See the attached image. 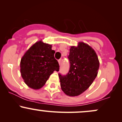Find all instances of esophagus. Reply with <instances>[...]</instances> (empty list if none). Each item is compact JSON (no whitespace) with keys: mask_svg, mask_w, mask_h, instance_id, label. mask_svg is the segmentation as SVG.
Here are the masks:
<instances>
[{"mask_svg":"<svg viewBox=\"0 0 122 122\" xmlns=\"http://www.w3.org/2000/svg\"><path fill=\"white\" fill-rule=\"evenodd\" d=\"M58 63H59V65H61V60H58Z\"/></svg>","mask_w":122,"mask_h":122,"instance_id":"1","label":"esophagus"}]
</instances>
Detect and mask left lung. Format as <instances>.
<instances>
[{
	"instance_id": "1",
	"label": "left lung",
	"mask_w": 122,
	"mask_h": 122,
	"mask_svg": "<svg viewBox=\"0 0 122 122\" xmlns=\"http://www.w3.org/2000/svg\"><path fill=\"white\" fill-rule=\"evenodd\" d=\"M68 56L70 69L68 73H58L61 89L69 96H79L85 91L97 76L99 61L92 47L82 42L72 46Z\"/></svg>"
}]
</instances>
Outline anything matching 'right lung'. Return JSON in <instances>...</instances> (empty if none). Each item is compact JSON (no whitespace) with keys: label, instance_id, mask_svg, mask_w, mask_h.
<instances>
[{"label":"right lung","instance_id":"add662e5","mask_svg":"<svg viewBox=\"0 0 122 122\" xmlns=\"http://www.w3.org/2000/svg\"><path fill=\"white\" fill-rule=\"evenodd\" d=\"M51 45L39 41L21 58V76L29 87L40 89L54 71H59V64L54 57L55 51L51 49Z\"/></svg>","mask_w":122,"mask_h":122}]
</instances>
